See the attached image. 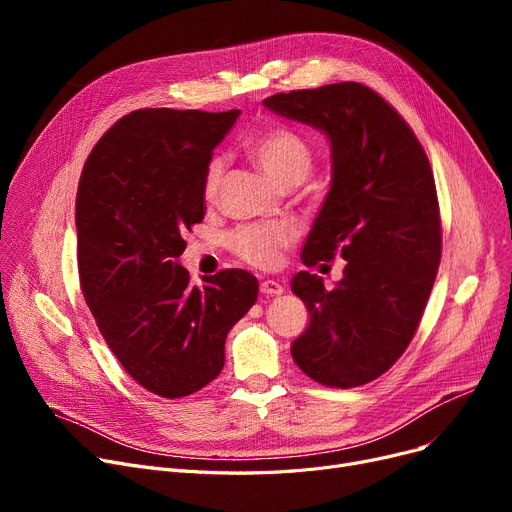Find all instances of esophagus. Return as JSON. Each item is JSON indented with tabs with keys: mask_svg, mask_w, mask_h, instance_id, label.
<instances>
[{
	"mask_svg": "<svg viewBox=\"0 0 512 512\" xmlns=\"http://www.w3.org/2000/svg\"><path fill=\"white\" fill-rule=\"evenodd\" d=\"M259 290H261V294H265V297H278V294L284 292V286L276 280H263L259 284Z\"/></svg>",
	"mask_w": 512,
	"mask_h": 512,
	"instance_id": "obj_1",
	"label": "esophagus"
}]
</instances>
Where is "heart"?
Listing matches in <instances>:
<instances>
[{
	"label": "heart",
	"mask_w": 512,
	"mask_h": 512,
	"mask_svg": "<svg viewBox=\"0 0 512 512\" xmlns=\"http://www.w3.org/2000/svg\"><path fill=\"white\" fill-rule=\"evenodd\" d=\"M257 166L280 188L299 186L311 172L313 153L307 141L290 128L276 126L261 130L245 143ZM224 176V161L213 157L205 170V197L213 199ZM294 240V230L286 224L242 226L228 238L230 249L255 267H274L282 259V249Z\"/></svg>",
	"instance_id": "b5f03b06"
}]
</instances>
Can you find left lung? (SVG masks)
Returning a JSON list of instances; mask_svg holds the SVG:
<instances>
[{
    "label": "left lung",
    "mask_w": 512,
    "mask_h": 512,
    "mask_svg": "<svg viewBox=\"0 0 512 512\" xmlns=\"http://www.w3.org/2000/svg\"><path fill=\"white\" fill-rule=\"evenodd\" d=\"M267 110L321 130L332 182L303 247V263L346 261L332 290L309 272L292 292L309 311L290 353L309 378L355 388L405 353L432 292L442 226L427 155L394 107L359 83L278 93Z\"/></svg>",
    "instance_id": "obj_1"
}]
</instances>
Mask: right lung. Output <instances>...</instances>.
<instances>
[{
    "mask_svg": "<svg viewBox=\"0 0 512 512\" xmlns=\"http://www.w3.org/2000/svg\"><path fill=\"white\" fill-rule=\"evenodd\" d=\"M238 110L149 107L93 147L76 193V259L97 328L134 382L164 398L220 375L226 336L257 301L245 270L188 284L182 234L205 215V170Z\"/></svg>",
    "mask_w": 512,
    "mask_h": 512,
    "instance_id": "add662e5",
    "label": "right lung"
}]
</instances>
